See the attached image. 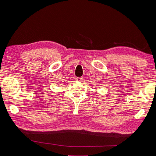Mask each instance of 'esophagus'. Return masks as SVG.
Returning a JSON list of instances; mask_svg holds the SVG:
<instances>
[{
    "label": "esophagus",
    "instance_id": "1",
    "mask_svg": "<svg viewBox=\"0 0 156 156\" xmlns=\"http://www.w3.org/2000/svg\"><path fill=\"white\" fill-rule=\"evenodd\" d=\"M75 80H76L77 81L81 82L82 81H83V77H76L75 78Z\"/></svg>",
    "mask_w": 156,
    "mask_h": 156
}]
</instances>
